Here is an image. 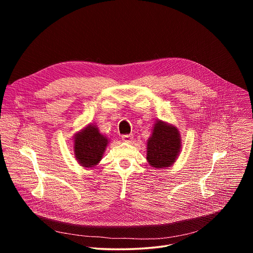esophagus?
Returning <instances> with one entry per match:
<instances>
[{
    "mask_svg": "<svg viewBox=\"0 0 253 253\" xmlns=\"http://www.w3.org/2000/svg\"><path fill=\"white\" fill-rule=\"evenodd\" d=\"M122 140H123L124 142L130 143V142H132V140H133V135H132V134H124V135H122Z\"/></svg>",
    "mask_w": 253,
    "mask_h": 253,
    "instance_id": "34e87169",
    "label": "esophagus"
}]
</instances>
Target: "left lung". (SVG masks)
Wrapping results in <instances>:
<instances>
[{"mask_svg": "<svg viewBox=\"0 0 253 253\" xmlns=\"http://www.w3.org/2000/svg\"><path fill=\"white\" fill-rule=\"evenodd\" d=\"M181 141L174 126L161 121L156 123L147 143V160L152 167L163 168L172 165L177 157Z\"/></svg>", "mask_w": 253, "mask_h": 253, "instance_id": "left-lung-1", "label": "left lung"}]
</instances>
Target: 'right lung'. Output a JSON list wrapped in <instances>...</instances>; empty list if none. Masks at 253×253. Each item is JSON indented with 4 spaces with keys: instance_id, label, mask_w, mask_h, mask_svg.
Instances as JSON below:
<instances>
[{
    "instance_id": "right-lung-1",
    "label": "right lung",
    "mask_w": 253,
    "mask_h": 253,
    "mask_svg": "<svg viewBox=\"0 0 253 253\" xmlns=\"http://www.w3.org/2000/svg\"><path fill=\"white\" fill-rule=\"evenodd\" d=\"M108 144L95 126L89 125L75 138L74 151L78 162L84 167H93L102 159Z\"/></svg>"
}]
</instances>
